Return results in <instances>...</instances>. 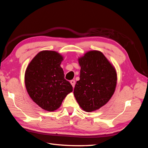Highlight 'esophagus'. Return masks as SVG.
Listing matches in <instances>:
<instances>
[{
    "label": "esophagus",
    "mask_w": 148,
    "mask_h": 148,
    "mask_svg": "<svg viewBox=\"0 0 148 148\" xmlns=\"http://www.w3.org/2000/svg\"><path fill=\"white\" fill-rule=\"evenodd\" d=\"M70 83H71V85H72V86L74 88L75 85V80H71Z\"/></svg>",
    "instance_id": "34e87169"
}]
</instances>
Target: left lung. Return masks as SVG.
Returning a JSON list of instances; mask_svg holds the SVG:
<instances>
[{
    "mask_svg": "<svg viewBox=\"0 0 148 148\" xmlns=\"http://www.w3.org/2000/svg\"><path fill=\"white\" fill-rule=\"evenodd\" d=\"M78 62L80 79L75 84L74 96L82 109L90 112L104 106L112 96L117 73L100 51H89L79 58Z\"/></svg>",
    "mask_w": 148,
    "mask_h": 148,
    "instance_id": "obj_1",
    "label": "left lung"
}]
</instances>
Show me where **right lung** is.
<instances>
[{
  "label": "right lung",
  "instance_id": "right-lung-1",
  "mask_svg": "<svg viewBox=\"0 0 148 148\" xmlns=\"http://www.w3.org/2000/svg\"><path fill=\"white\" fill-rule=\"evenodd\" d=\"M63 57L56 51L39 52L25 71L26 90L32 100L44 110L52 112L59 109L73 87L64 78L60 66Z\"/></svg>",
  "mask_w": 148,
  "mask_h": 148
}]
</instances>
